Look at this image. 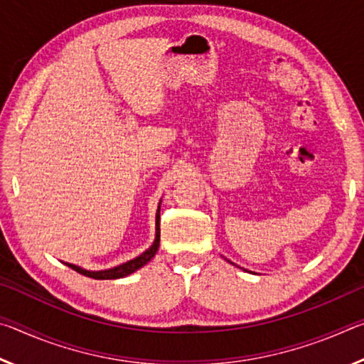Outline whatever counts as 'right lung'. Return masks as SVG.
Masks as SVG:
<instances>
[{
    "mask_svg": "<svg viewBox=\"0 0 364 364\" xmlns=\"http://www.w3.org/2000/svg\"><path fill=\"white\" fill-rule=\"evenodd\" d=\"M160 208V205H159ZM160 210L157 213V228H156V241H154L152 247L147 249L144 254H141L139 257L133 258V260L127 262L120 264V267H115V268H110V269H104V271H86L83 268H78L75 267V264H70L67 263V267H70L72 269H75L77 273L83 274V276H88V278H93V279H119V278H123V276H128L132 274L133 271L139 269L141 267H144V264L151 260V258L156 255V252L159 250V242H160Z\"/></svg>",
    "mask_w": 364,
    "mask_h": 364,
    "instance_id": "obj_1",
    "label": "right lung"
}]
</instances>
